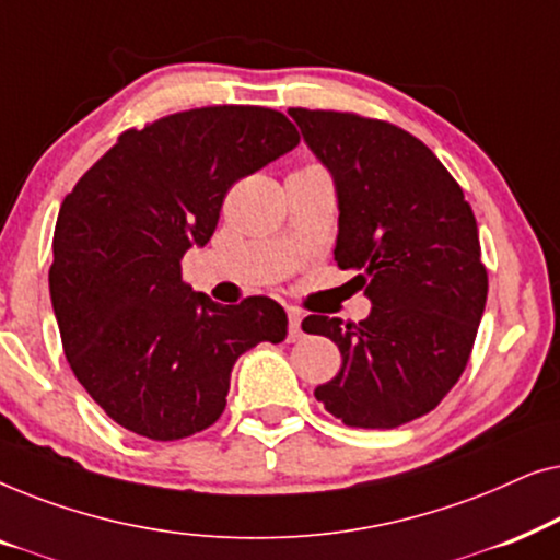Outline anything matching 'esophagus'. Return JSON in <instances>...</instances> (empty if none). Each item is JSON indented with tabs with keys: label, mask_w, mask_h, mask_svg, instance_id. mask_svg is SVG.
I'll list each match as a JSON object with an SVG mask.
<instances>
[{
	"label": "esophagus",
	"mask_w": 560,
	"mask_h": 560,
	"mask_svg": "<svg viewBox=\"0 0 560 560\" xmlns=\"http://www.w3.org/2000/svg\"><path fill=\"white\" fill-rule=\"evenodd\" d=\"M301 320H303V313L301 311L288 308V341H298L303 336Z\"/></svg>",
	"instance_id": "obj_1"
}]
</instances>
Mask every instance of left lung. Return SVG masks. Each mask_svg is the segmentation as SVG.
Masks as SVG:
<instances>
[{"label": "left lung", "mask_w": 560, "mask_h": 560, "mask_svg": "<svg viewBox=\"0 0 560 560\" xmlns=\"http://www.w3.org/2000/svg\"><path fill=\"white\" fill-rule=\"evenodd\" d=\"M334 175V259L372 301L359 324L308 316L343 362L316 400L351 428H397L431 412L469 362L487 303L479 229L464 190L418 137L354 112L288 109Z\"/></svg>", "instance_id": "left-lung-1"}]
</instances>
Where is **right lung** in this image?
<instances>
[{
    "mask_svg": "<svg viewBox=\"0 0 560 560\" xmlns=\"http://www.w3.org/2000/svg\"><path fill=\"white\" fill-rule=\"evenodd\" d=\"M298 142L267 106L175 112L121 132L63 198L52 311L75 380L114 423L188 439L224 412L236 359L285 339L280 303H213L183 282L180 259L211 240L226 190Z\"/></svg>",
    "mask_w": 560,
    "mask_h": 560,
    "instance_id": "1",
    "label": "right lung"
}]
</instances>
